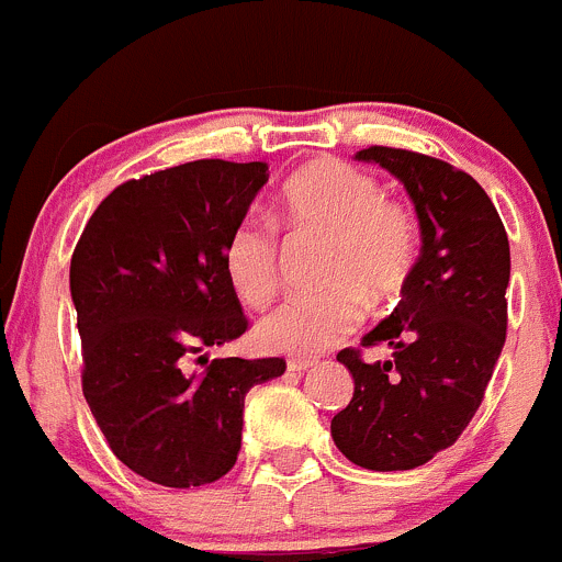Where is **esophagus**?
Masks as SVG:
<instances>
[{"mask_svg": "<svg viewBox=\"0 0 562 562\" xmlns=\"http://www.w3.org/2000/svg\"><path fill=\"white\" fill-rule=\"evenodd\" d=\"M314 366H316V360H311V358H289L286 360V369L294 371V374H300V371L314 369Z\"/></svg>", "mask_w": 562, "mask_h": 562, "instance_id": "obj_1", "label": "esophagus"}]
</instances>
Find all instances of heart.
<instances>
[{"label": "heart", "mask_w": 562, "mask_h": 562, "mask_svg": "<svg viewBox=\"0 0 562 562\" xmlns=\"http://www.w3.org/2000/svg\"><path fill=\"white\" fill-rule=\"evenodd\" d=\"M276 215L294 235L325 240L316 294L283 300L257 325L265 349L316 355L363 322L366 300L387 305L418 259V221L380 182L341 160H319L283 186ZM224 270L237 297L262 308L279 289V240L265 221H237L224 243Z\"/></svg>", "instance_id": "b5f03b06"}]
</instances>
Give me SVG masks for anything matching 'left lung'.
Wrapping results in <instances>:
<instances>
[{
    "mask_svg": "<svg viewBox=\"0 0 562 562\" xmlns=\"http://www.w3.org/2000/svg\"><path fill=\"white\" fill-rule=\"evenodd\" d=\"M407 188L420 224V257L387 319L363 336L387 360L341 349L352 402L330 420L338 451L358 468L415 470L459 440L481 407L505 344L510 248L492 199L462 169L431 155L369 147Z\"/></svg>",
    "mask_w": 562,
    "mask_h": 562,
    "instance_id": "8db88e82",
    "label": "left lung"
}]
</instances>
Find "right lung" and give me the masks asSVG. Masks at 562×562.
Here are the masks:
<instances>
[{"label":"right lung","mask_w":562,"mask_h":562,"mask_svg":"<svg viewBox=\"0 0 562 562\" xmlns=\"http://www.w3.org/2000/svg\"><path fill=\"white\" fill-rule=\"evenodd\" d=\"M268 177L262 160L210 158L122 182L70 259L85 398L114 457L160 486H204L235 468L246 393L286 371L283 358L204 355V372L184 369L248 330L224 243Z\"/></svg>","instance_id":"add662e5"}]
</instances>
